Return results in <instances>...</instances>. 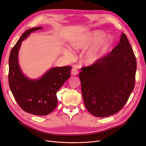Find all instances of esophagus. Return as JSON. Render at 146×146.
I'll return each mask as SVG.
<instances>
[{
	"label": "esophagus",
	"instance_id": "34e87169",
	"mask_svg": "<svg viewBox=\"0 0 146 146\" xmlns=\"http://www.w3.org/2000/svg\"><path fill=\"white\" fill-rule=\"evenodd\" d=\"M71 74H72L73 75H77V74H78V70H77V69L76 68H74L72 69V71H71Z\"/></svg>",
	"mask_w": 146,
	"mask_h": 146
}]
</instances>
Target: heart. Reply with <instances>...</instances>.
<instances>
[{"instance_id":"heart-1","label":"heart","mask_w":146,"mask_h":146,"mask_svg":"<svg viewBox=\"0 0 146 146\" xmlns=\"http://www.w3.org/2000/svg\"><path fill=\"white\" fill-rule=\"evenodd\" d=\"M104 34L100 31H95L90 36L80 40L78 42L75 43L74 46L75 49H82L86 48L90 45L97 43L101 40L103 37ZM110 40L109 38H106L99 42L95 46L89 49L84 56V62L86 63H94L102 57V55L108 48ZM69 56H72V53L68 52Z\"/></svg>"}]
</instances>
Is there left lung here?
<instances>
[{
	"instance_id": "left-lung-1",
	"label": "left lung",
	"mask_w": 146,
	"mask_h": 146,
	"mask_svg": "<svg viewBox=\"0 0 146 146\" xmlns=\"http://www.w3.org/2000/svg\"><path fill=\"white\" fill-rule=\"evenodd\" d=\"M79 73L84 105L97 117L121 110L133 91L137 60L124 33L109 54Z\"/></svg>"
}]
</instances>
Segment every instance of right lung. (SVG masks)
<instances>
[{"label":"right lung","mask_w":146,"mask_h":146,"mask_svg":"<svg viewBox=\"0 0 146 146\" xmlns=\"http://www.w3.org/2000/svg\"><path fill=\"white\" fill-rule=\"evenodd\" d=\"M35 27L25 31L12 48L9 57L8 82L13 96L24 111L35 115L51 113L57 106L56 94L71 77V66L51 68L37 80L25 77L18 63V54L23 40L32 32L42 29Z\"/></svg>","instance_id":"obj_1"}]
</instances>
